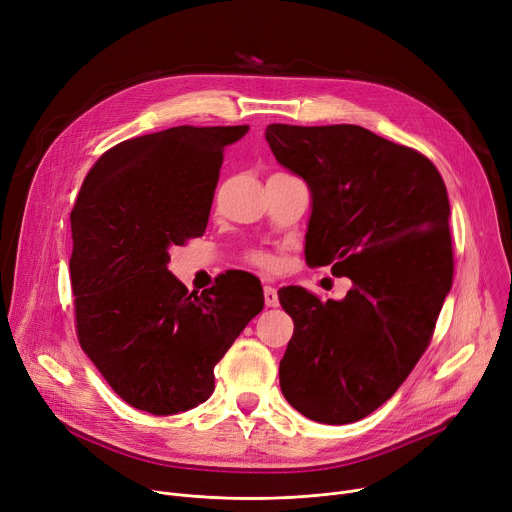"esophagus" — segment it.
<instances>
[{
  "mask_svg": "<svg viewBox=\"0 0 512 512\" xmlns=\"http://www.w3.org/2000/svg\"><path fill=\"white\" fill-rule=\"evenodd\" d=\"M263 299H265V305H267V307H278V305H280L278 290L272 288V286H265V288H263Z\"/></svg>",
  "mask_w": 512,
  "mask_h": 512,
  "instance_id": "1",
  "label": "esophagus"
}]
</instances>
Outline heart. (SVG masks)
I'll use <instances>...</instances> for the list:
<instances>
[{
    "instance_id": "b5f03b06",
    "label": "heart",
    "mask_w": 512,
    "mask_h": 512,
    "mask_svg": "<svg viewBox=\"0 0 512 512\" xmlns=\"http://www.w3.org/2000/svg\"><path fill=\"white\" fill-rule=\"evenodd\" d=\"M251 261H253L255 265H259V267H265V270H272L274 263H276L270 253H263V251H255V253L251 255Z\"/></svg>"
}]
</instances>
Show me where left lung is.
<instances>
[{"instance_id": "obj_1", "label": "left lung", "mask_w": 512, "mask_h": 512, "mask_svg": "<svg viewBox=\"0 0 512 512\" xmlns=\"http://www.w3.org/2000/svg\"><path fill=\"white\" fill-rule=\"evenodd\" d=\"M265 139L309 186L307 263L353 282L326 303L278 290L294 321L280 388L313 421L353 423L384 405L432 340L454 267L446 186L425 155L363 126L270 124Z\"/></svg>"}]
</instances>
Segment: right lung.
<instances>
[{
    "label": "right lung",
    "instance_id": "1",
    "mask_svg": "<svg viewBox=\"0 0 512 512\" xmlns=\"http://www.w3.org/2000/svg\"><path fill=\"white\" fill-rule=\"evenodd\" d=\"M249 126H174L105 151L70 213L76 332L105 382L151 415L195 409L213 367L263 309L261 282L226 272L188 292L170 249L207 228L224 149Z\"/></svg>",
    "mask_w": 512,
    "mask_h": 512
}]
</instances>
